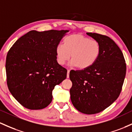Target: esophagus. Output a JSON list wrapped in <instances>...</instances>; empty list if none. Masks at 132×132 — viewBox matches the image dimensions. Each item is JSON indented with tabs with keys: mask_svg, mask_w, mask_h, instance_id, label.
<instances>
[{
	"mask_svg": "<svg viewBox=\"0 0 132 132\" xmlns=\"http://www.w3.org/2000/svg\"><path fill=\"white\" fill-rule=\"evenodd\" d=\"M69 72H70V70H68L67 71V78H69Z\"/></svg>",
	"mask_w": 132,
	"mask_h": 132,
	"instance_id": "esophagus-1",
	"label": "esophagus"
}]
</instances>
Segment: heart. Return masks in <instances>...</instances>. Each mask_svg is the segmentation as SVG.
<instances>
[{
	"label": "heart",
	"mask_w": 132,
	"mask_h": 132,
	"mask_svg": "<svg viewBox=\"0 0 132 132\" xmlns=\"http://www.w3.org/2000/svg\"><path fill=\"white\" fill-rule=\"evenodd\" d=\"M101 52L100 44L80 34L66 36L63 44L56 48L57 63L64 65L71 58L70 65L79 69L89 68L96 61Z\"/></svg>",
	"instance_id": "heart-1"
}]
</instances>
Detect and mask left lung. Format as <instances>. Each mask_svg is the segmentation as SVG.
Returning <instances> with one entry per match:
<instances>
[{"instance_id": "obj_1", "label": "left lung", "mask_w": 132, "mask_h": 132, "mask_svg": "<svg viewBox=\"0 0 132 132\" xmlns=\"http://www.w3.org/2000/svg\"><path fill=\"white\" fill-rule=\"evenodd\" d=\"M100 44L101 52L95 63L89 68L71 70V100L78 111L92 115L103 111L119 96L126 75V63L122 52L106 36L87 32Z\"/></svg>"}]
</instances>
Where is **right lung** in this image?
<instances>
[{"mask_svg": "<svg viewBox=\"0 0 132 132\" xmlns=\"http://www.w3.org/2000/svg\"><path fill=\"white\" fill-rule=\"evenodd\" d=\"M68 30L31 31L11 47L6 57L7 84L15 99L26 108H46L53 90L66 78L57 63L56 48Z\"/></svg>", "mask_w": 132, "mask_h": 132, "instance_id": "right-lung-1", "label": "right lung"}]
</instances>
